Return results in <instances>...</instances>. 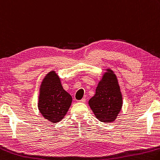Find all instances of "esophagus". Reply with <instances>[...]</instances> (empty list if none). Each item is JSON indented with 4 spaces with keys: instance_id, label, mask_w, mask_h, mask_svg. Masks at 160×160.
Segmentation results:
<instances>
[{
    "instance_id": "esophagus-1",
    "label": "esophagus",
    "mask_w": 160,
    "mask_h": 160,
    "mask_svg": "<svg viewBox=\"0 0 160 160\" xmlns=\"http://www.w3.org/2000/svg\"><path fill=\"white\" fill-rule=\"evenodd\" d=\"M86 101V99L85 98H82V99H81V100H80V101H78V102H80V103H85Z\"/></svg>"
}]
</instances>
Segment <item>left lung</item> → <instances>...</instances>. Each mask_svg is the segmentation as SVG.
I'll return each mask as SVG.
<instances>
[{
    "label": "left lung",
    "mask_w": 160,
    "mask_h": 160,
    "mask_svg": "<svg viewBox=\"0 0 160 160\" xmlns=\"http://www.w3.org/2000/svg\"><path fill=\"white\" fill-rule=\"evenodd\" d=\"M89 105L98 120L112 122L118 116L123 104L117 75L110 68L105 69Z\"/></svg>",
    "instance_id": "left-lung-1"
}]
</instances>
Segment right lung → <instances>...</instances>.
<instances>
[{"instance_id":"1","label":"right lung","mask_w":160,"mask_h":160,"mask_svg":"<svg viewBox=\"0 0 160 160\" xmlns=\"http://www.w3.org/2000/svg\"><path fill=\"white\" fill-rule=\"evenodd\" d=\"M72 97L63 88L59 75L51 71L43 78L39 88L38 108L50 122H59L65 117L72 103Z\"/></svg>"}]
</instances>
